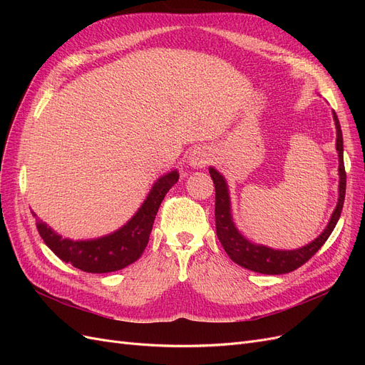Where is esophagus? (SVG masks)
<instances>
[{
	"label": "esophagus",
	"mask_w": 365,
	"mask_h": 365,
	"mask_svg": "<svg viewBox=\"0 0 365 365\" xmlns=\"http://www.w3.org/2000/svg\"><path fill=\"white\" fill-rule=\"evenodd\" d=\"M210 161H212V158H210V152L204 146L195 148L189 155V164L193 169H204Z\"/></svg>",
	"instance_id": "1"
}]
</instances>
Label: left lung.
I'll return each instance as SVG.
<instances>
[{
	"label": "left lung",
	"mask_w": 365,
	"mask_h": 365,
	"mask_svg": "<svg viewBox=\"0 0 365 365\" xmlns=\"http://www.w3.org/2000/svg\"><path fill=\"white\" fill-rule=\"evenodd\" d=\"M334 120L336 128V152H338V175H339V185H338V204L334 210L332 216L324 231L319 235L311 244H307L297 250H272L264 245L252 244L244 235L239 233L231 216V202H230V192L227 181L222 175L216 169L210 168V176L215 182L216 189V204H215V217H216V235L220 244H222L225 252L235 263L240 264L250 271L260 272V274H286L297 268H300L314 254L324 245V242L332 235V231L341 216L342 204H344L346 196V170H344V157H342V132L339 126V120L334 111Z\"/></svg>",
	"instance_id": "8db88e82"
}]
</instances>
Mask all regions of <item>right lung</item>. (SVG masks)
<instances>
[{
	"mask_svg": "<svg viewBox=\"0 0 365 365\" xmlns=\"http://www.w3.org/2000/svg\"><path fill=\"white\" fill-rule=\"evenodd\" d=\"M178 178L180 173L176 170L163 175L152 185V190L138 208V212L123 227L108 236L91 240L65 239L54 233L47 224H43L33 213L36 217V228L46 245L61 260L73 264L77 269L93 274L123 269L128 264L138 260L145 251L158 208L165 193L172 189Z\"/></svg>",
	"mask_w": 365,
	"mask_h": 365,
	"instance_id": "right-lung-1",
	"label": "right lung"
}]
</instances>
